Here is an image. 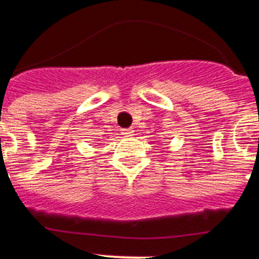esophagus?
<instances>
[{
  "instance_id": "obj_1",
  "label": "esophagus",
  "mask_w": 259,
  "mask_h": 259,
  "mask_svg": "<svg viewBox=\"0 0 259 259\" xmlns=\"http://www.w3.org/2000/svg\"><path fill=\"white\" fill-rule=\"evenodd\" d=\"M121 133L123 134L125 137H133L134 136V130L130 127V129H122L121 130Z\"/></svg>"
}]
</instances>
